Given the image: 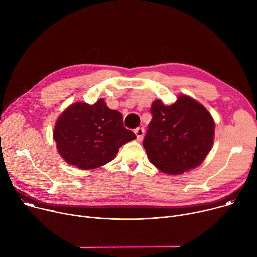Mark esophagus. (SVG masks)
I'll list each match as a JSON object with an SVG mask.
<instances>
[{
    "label": "esophagus",
    "mask_w": 257,
    "mask_h": 257,
    "mask_svg": "<svg viewBox=\"0 0 257 257\" xmlns=\"http://www.w3.org/2000/svg\"><path fill=\"white\" fill-rule=\"evenodd\" d=\"M135 134L137 136V140L138 141H142L143 136H144V128L143 127H137L135 128Z\"/></svg>",
    "instance_id": "obj_1"
}]
</instances>
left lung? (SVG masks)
<instances>
[{"label":"left lung","mask_w":257,"mask_h":257,"mask_svg":"<svg viewBox=\"0 0 257 257\" xmlns=\"http://www.w3.org/2000/svg\"><path fill=\"white\" fill-rule=\"evenodd\" d=\"M143 146L152 165L170 175L199 167L210 152L215 123L208 110L192 97L180 94L166 106L155 100L150 109Z\"/></svg>","instance_id":"8db88e82"}]
</instances>
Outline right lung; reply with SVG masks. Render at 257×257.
Wrapping results in <instances>:
<instances>
[{"label":"right lung","mask_w":257,"mask_h":257,"mask_svg":"<svg viewBox=\"0 0 257 257\" xmlns=\"http://www.w3.org/2000/svg\"><path fill=\"white\" fill-rule=\"evenodd\" d=\"M135 138L123 126L121 113L109 109L104 98L93 105H71L58 117L53 130L58 153L68 164L82 170L108 164Z\"/></svg>","instance_id":"1"}]
</instances>
